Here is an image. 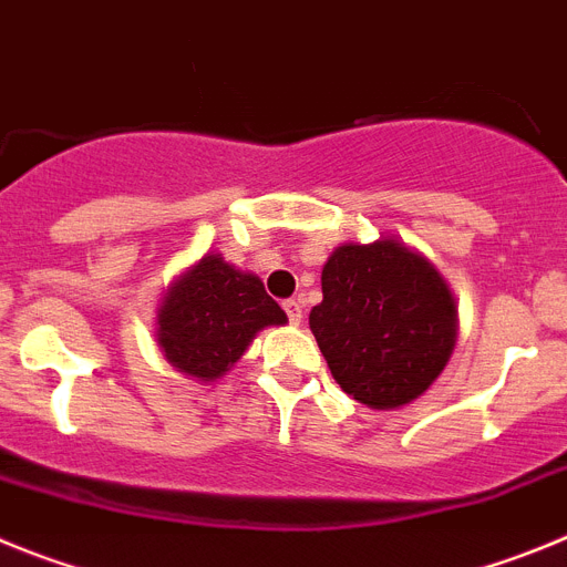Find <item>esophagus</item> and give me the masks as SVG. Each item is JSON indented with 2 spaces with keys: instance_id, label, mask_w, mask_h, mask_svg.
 Returning a JSON list of instances; mask_svg holds the SVG:
<instances>
[{
  "instance_id": "obj_1",
  "label": "esophagus",
  "mask_w": 567,
  "mask_h": 567,
  "mask_svg": "<svg viewBox=\"0 0 567 567\" xmlns=\"http://www.w3.org/2000/svg\"><path fill=\"white\" fill-rule=\"evenodd\" d=\"M284 309H287V315H289V323H295V327H298L300 320H303V307H300V300H287V303H284Z\"/></svg>"
}]
</instances>
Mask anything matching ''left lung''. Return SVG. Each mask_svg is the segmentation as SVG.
Returning a JSON list of instances; mask_svg holds the SVG:
<instances>
[{"mask_svg":"<svg viewBox=\"0 0 567 567\" xmlns=\"http://www.w3.org/2000/svg\"><path fill=\"white\" fill-rule=\"evenodd\" d=\"M309 329L332 378L358 403L392 412L443 374L457 343V300L432 260L394 235L346 240L320 272Z\"/></svg>","mask_w":567,"mask_h":567,"instance_id":"8db88e82","label":"left lung"}]
</instances>
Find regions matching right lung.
Returning <instances> with one entry per match:
<instances>
[{
  "mask_svg": "<svg viewBox=\"0 0 567 567\" xmlns=\"http://www.w3.org/2000/svg\"><path fill=\"white\" fill-rule=\"evenodd\" d=\"M284 323L287 312L269 298L258 275L207 252L164 292L155 343L178 372L215 383L238 363L260 329Z\"/></svg>",
  "mask_w": 567,
  "mask_h": 567,
  "instance_id": "1",
  "label": "right lung"
}]
</instances>
